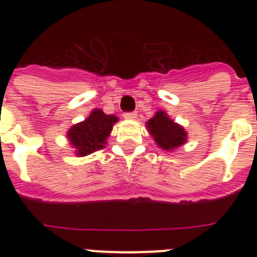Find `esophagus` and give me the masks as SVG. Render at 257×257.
Returning <instances> with one entry per match:
<instances>
[{"label":"esophagus","mask_w":257,"mask_h":257,"mask_svg":"<svg viewBox=\"0 0 257 257\" xmlns=\"http://www.w3.org/2000/svg\"><path fill=\"white\" fill-rule=\"evenodd\" d=\"M123 117L126 118V119H131V121H134V119H136V117H138V113H136V112L124 113Z\"/></svg>","instance_id":"1"}]
</instances>
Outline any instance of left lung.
I'll use <instances>...</instances> for the list:
<instances>
[{"mask_svg":"<svg viewBox=\"0 0 257 257\" xmlns=\"http://www.w3.org/2000/svg\"><path fill=\"white\" fill-rule=\"evenodd\" d=\"M157 147L172 152L188 142V133L181 124L174 122L166 110H157L145 124Z\"/></svg>","mask_w":257,"mask_h":257,"instance_id":"1","label":"left lung"}]
</instances>
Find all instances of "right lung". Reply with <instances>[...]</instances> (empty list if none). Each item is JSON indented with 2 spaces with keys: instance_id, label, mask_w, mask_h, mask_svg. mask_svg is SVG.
Here are the masks:
<instances>
[{
  "instance_id": "add662e5",
  "label": "right lung",
  "mask_w": 257,
  "mask_h": 257,
  "mask_svg": "<svg viewBox=\"0 0 257 257\" xmlns=\"http://www.w3.org/2000/svg\"><path fill=\"white\" fill-rule=\"evenodd\" d=\"M118 117L105 114L99 108H95L85 121L70 127L67 133L69 144L77 157H86L99 149L105 148L106 139L113 130Z\"/></svg>"
}]
</instances>
